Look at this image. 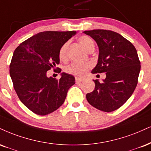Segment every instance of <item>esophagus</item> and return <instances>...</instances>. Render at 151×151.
<instances>
[{
	"label": "esophagus",
	"instance_id": "34e87169",
	"mask_svg": "<svg viewBox=\"0 0 151 151\" xmlns=\"http://www.w3.org/2000/svg\"><path fill=\"white\" fill-rule=\"evenodd\" d=\"M75 81H76V83H78L81 82V81H83V79H80V78H79V77H76L75 78Z\"/></svg>",
	"mask_w": 151,
	"mask_h": 151
}]
</instances>
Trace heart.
Instances as JSON below:
<instances>
[{
	"label": "heart",
	"instance_id": "1",
	"mask_svg": "<svg viewBox=\"0 0 151 151\" xmlns=\"http://www.w3.org/2000/svg\"><path fill=\"white\" fill-rule=\"evenodd\" d=\"M79 43L86 50H88L90 48H94V42L90 37L87 36H82L79 39ZM69 42L65 43L62 45L58 52L59 59L61 61H66L68 60V47ZM91 67V65L89 63H71L65 68V72L71 75H74L77 77H82L85 75Z\"/></svg>",
	"mask_w": 151,
	"mask_h": 151
}]
</instances>
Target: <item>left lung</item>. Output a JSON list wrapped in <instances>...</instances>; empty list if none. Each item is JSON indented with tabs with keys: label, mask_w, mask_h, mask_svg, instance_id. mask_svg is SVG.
<instances>
[{
	"label": "left lung",
	"mask_w": 151,
	"mask_h": 151,
	"mask_svg": "<svg viewBox=\"0 0 151 151\" xmlns=\"http://www.w3.org/2000/svg\"><path fill=\"white\" fill-rule=\"evenodd\" d=\"M83 33L95 40L99 48L93 74L105 72L103 82H95V89L86 94L90 105L101 111H115L129 99L138 83L141 63L134 45L117 32L93 29Z\"/></svg>",
	"instance_id": "8db88e82"
}]
</instances>
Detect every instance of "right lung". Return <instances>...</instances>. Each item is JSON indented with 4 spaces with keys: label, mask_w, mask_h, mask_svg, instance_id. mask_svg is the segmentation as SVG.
<instances>
[{
    "label": "right lung",
    "mask_w": 151,
    "mask_h": 151,
    "mask_svg": "<svg viewBox=\"0 0 151 151\" xmlns=\"http://www.w3.org/2000/svg\"><path fill=\"white\" fill-rule=\"evenodd\" d=\"M76 34L70 32H40L14 50L10 74L18 98L36 115H46L64 103L68 89L75 83L72 75L62 73L60 79L48 77L47 71L59 64L62 45ZM58 73L61 69L57 68Z\"/></svg>",
    "instance_id": "right-lung-1"
}]
</instances>
